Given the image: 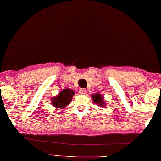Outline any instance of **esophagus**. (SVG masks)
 <instances>
[{
  "label": "esophagus",
  "instance_id": "obj_1",
  "mask_svg": "<svg viewBox=\"0 0 161 161\" xmlns=\"http://www.w3.org/2000/svg\"><path fill=\"white\" fill-rule=\"evenodd\" d=\"M79 93L80 94H82V95H84V94L86 93V90L84 89V88H81V89H79Z\"/></svg>",
  "mask_w": 161,
  "mask_h": 161
}]
</instances>
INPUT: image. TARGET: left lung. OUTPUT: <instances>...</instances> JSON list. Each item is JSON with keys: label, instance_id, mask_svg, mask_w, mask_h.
I'll list each match as a JSON object with an SVG mask.
<instances>
[{"label": "left lung", "instance_id": "1", "mask_svg": "<svg viewBox=\"0 0 161 161\" xmlns=\"http://www.w3.org/2000/svg\"><path fill=\"white\" fill-rule=\"evenodd\" d=\"M92 99H93V101H95V104H101V106H104V101H103L104 97H101V95H100V94H96V95H92Z\"/></svg>", "mask_w": 161, "mask_h": 161}]
</instances>
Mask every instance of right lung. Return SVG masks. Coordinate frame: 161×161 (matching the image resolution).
<instances>
[{
  "label": "right lung",
  "instance_id": "add662e5",
  "mask_svg": "<svg viewBox=\"0 0 161 161\" xmlns=\"http://www.w3.org/2000/svg\"><path fill=\"white\" fill-rule=\"evenodd\" d=\"M75 94V92L73 90L66 88L59 94L58 96L53 97L51 100L52 105L53 107H56L57 108H63L66 107V105L69 104L71 101L73 96Z\"/></svg>",
  "mask_w": 161,
  "mask_h": 161
}]
</instances>
